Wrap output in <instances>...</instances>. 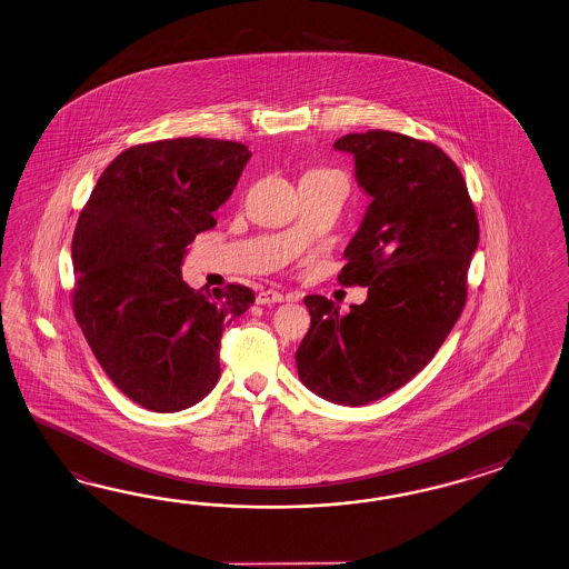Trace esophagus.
Instances as JSON below:
<instances>
[{
	"instance_id": "1",
	"label": "esophagus",
	"mask_w": 569,
	"mask_h": 569,
	"mask_svg": "<svg viewBox=\"0 0 569 569\" xmlns=\"http://www.w3.org/2000/svg\"><path fill=\"white\" fill-rule=\"evenodd\" d=\"M289 297L287 295H282V292L274 291V289H268V291L258 292V297H256V301H258V306H270V303H282V301H287Z\"/></svg>"
}]
</instances>
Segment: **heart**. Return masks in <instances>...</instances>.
<instances>
[{
	"instance_id": "heart-1",
	"label": "heart",
	"mask_w": 569,
	"mask_h": 569,
	"mask_svg": "<svg viewBox=\"0 0 569 569\" xmlns=\"http://www.w3.org/2000/svg\"><path fill=\"white\" fill-rule=\"evenodd\" d=\"M318 173H332V171H318Z\"/></svg>"
}]
</instances>
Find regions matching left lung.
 Returning <instances> with one entry per match:
<instances>
[{
	"instance_id": "1",
	"label": "left lung",
	"mask_w": 569,
	"mask_h": 569,
	"mask_svg": "<svg viewBox=\"0 0 569 569\" xmlns=\"http://www.w3.org/2000/svg\"><path fill=\"white\" fill-rule=\"evenodd\" d=\"M336 150L355 159L371 198L345 249L342 284L367 287L361 306L307 295L311 326L297 349L303 386L363 407L402 388L433 359L467 303L479 220L456 162L431 142L396 131L347 133Z\"/></svg>"
}]
</instances>
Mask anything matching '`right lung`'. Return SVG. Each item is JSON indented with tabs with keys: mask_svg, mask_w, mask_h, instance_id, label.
Wrapping results in <instances>:
<instances>
[{
	"mask_svg": "<svg viewBox=\"0 0 569 569\" xmlns=\"http://www.w3.org/2000/svg\"><path fill=\"white\" fill-rule=\"evenodd\" d=\"M229 140L176 138L123 150L99 177L72 239L73 316L102 371L136 405L177 412L212 392L224 326L248 287L196 291L186 248L217 224L248 164Z\"/></svg>",
	"mask_w": 569,
	"mask_h": 569,
	"instance_id": "1",
	"label": "right lung"
}]
</instances>
